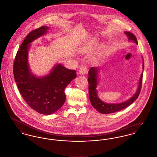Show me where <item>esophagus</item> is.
I'll list each match as a JSON object with an SVG mask.
<instances>
[{"label": "esophagus", "instance_id": "esophagus-1", "mask_svg": "<svg viewBox=\"0 0 157 157\" xmlns=\"http://www.w3.org/2000/svg\"><path fill=\"white\" fill-rule=\"evenodd\" d=\"M87 72H88L87 67H82L80 68V69L79 71V74L84 75L87 73Z\"/></svg>", "mask_w": 157, "mask_h": 157}]
</instances>
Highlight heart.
<instances>
[{"label": "heart", "mask_w": 157, "mask_h": 157, "mask_svg": "<svg viewBox=\"0 0 157 157\" xmlns=\"http://www.w3.org/2000/svg\"><path fill=\"white\" fill-rule=\"evenodd\" d=\"M89 45H90V47H94L95 46H96L97 45V43H96V41L95 40H92V42H90V44Z\"/></svg>", "instance_id": "1"}]
</instances>
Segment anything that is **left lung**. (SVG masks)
<instances>
[{
    "mask_svg": "<svg viewBox=\"0 0 157 157\" xmlns=\"http://www.w3.org/2000/svg\"><path fill=\"white\" fill-rule=\"evenodd\" d=\"M125 33L127 35L129 40H133L136 44H138V42L136 38L134 35L129 32H125ZM143 69L144 68V63L143 62ZM99 69L98 67H92L89 71L88 73V81L89 83V97L90 101L94 108H95L98 112L104 114L111 113L114 112H117L126 108L128 106L132 104L138 98L141 90L142 87V76L143 73L141 74L140 82L138 86V90L133 97L127 100L125 102H123L120 104H107L102 101L98 97L97 87L98 85V72Z\"/></svg>",
    "mask_w": 157,
    "mask_h": 157,
    "instance_id": "8db88e82",
    "label": "left lung"
}]
</instances>
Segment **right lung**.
<instances>
[{
	"label": "right lung",
	"mask_w": 157,
	"mask_h": 157,
	"mask_svg": "<svg viewBox=\"0 0 157 157\" xmlns=\"http://www.w3.org/2000/svg\"><path fill=\"white\" fill-rule=\"evenodd\" d=\"M48 26L32 30L17 51L13 64L15 82L23 99L33 109L44 115H51L63 106L66 95L65 89L76 77V71L61 64L53 67L49 74L38 78L30 72L28 50L32 41L46 33Z\"/></svg>",
	"instance_id": "add662e5"
}]
</instances>
